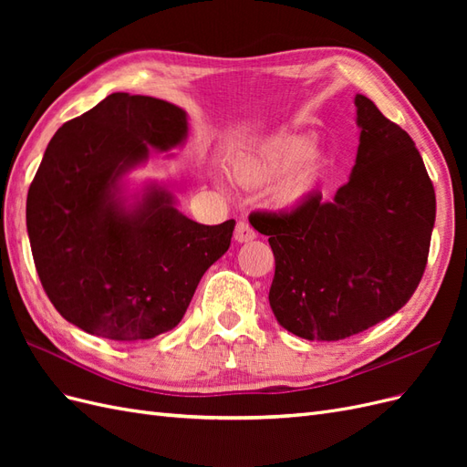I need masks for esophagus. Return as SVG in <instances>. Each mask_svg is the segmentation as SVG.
I'll return each mask as SVG.
<instances>
[{
	"mask_svg": "<svg viewBox=\"0 0 467 467\" xmlns=\"http://www.w3.org/2000/svg\"><path fill=\"white\" fill-rule=\"evenodd\" d=\"M255 230L251 228L249 225V222H245V220H239L237 222V225H235V234H234V237H235V242H239V244H247V242H251V239H255Z\"/></svg>",
	"mask_w": 467,
	"mask_h": 467,
	"instance_id": "34e87169",
	"label": "esophagus"
}]
</instances>
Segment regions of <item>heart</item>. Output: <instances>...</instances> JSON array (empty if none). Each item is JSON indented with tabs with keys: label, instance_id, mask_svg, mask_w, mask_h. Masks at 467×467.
Segmentation results:
<instances>
[{
	"label": "heart",
	"instance_id": "obj_1",
	"mask_svg": "<svg viewBox=\"0 0 467 467\" xmlns=\"http://www.w3.org/2000/svg\"><path fill=\"white\" fill-rule=\"evenodd\" d=\"M312 136L278 134L239 155L234 163V173L244 185H265L286 173L276 199L282 206H296L316 191L327 167V160L319 151H312Z\"/></svg>",
	"mask_w": 467,
	"mask_h": 467
}]
</instances>
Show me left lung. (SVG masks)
I'll return each mask as SVG.
<instances>
[{
	"instance_id": "obj_1",
	"label": "left lung",
	"mask_w": 467,
	"mask_h": 467,
	"mask_svg": "<svg viewBox=\"0 0 467 467\" xmlns=\"http://www.w3.org/2000/svg\"><path fill=\"white\" fill-rule=\"evenodd\" d=\"M355 105L357 163L335 199L253 212L275 255V317L307 341H341L393 316L429 259L436 196L420 153L368 97Z\"/></svg>"
}]
</instances>
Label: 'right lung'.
I'll use <instances>...</instances> for the list:
<instances>
[{"label":"right lung","instance_id":"right-lung-1","mask_svg":"<svg viewBox=\"0 0 467 467\" xmlns=\"http://www.w3.org/2000/svg\"><path fill=\"white\" fill-rule=\"evenodd\" d=\"M187 136L185 110L112 93L50 140L26 194L40 285L58 314L112 341L153 338L185 316L202 275L232 244L235 220L192 222L161 189L124 210L119 179Z\"/></svg>","mask_w":467,"mask_h":467}]
</instances>
